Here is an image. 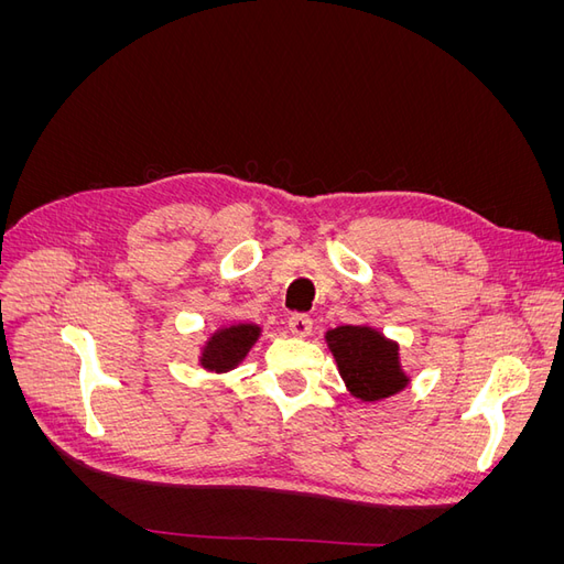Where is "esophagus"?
<instances>
[{
  "instance_id": "1",
  "label": "esophagus",
  "mask_w": 564,
  "mask_h": 564,
  "mask_svg": "<svg viewBox=\"0 0 564 564\" xmlns=\"http://www.w3.org/2000/svg\"><path fill=\"white\" fill-rule=\"evenodd\" d=\"M286 327H289V332H292L294 336H301V338H303V336H308V334L313 332V319H311L308 315L296 313V315L289 317Z\"/></svg>"
}]
</instances>
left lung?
Returning <instances> with one entry per match:
<instances>
[{
  "mask_svg": "<svg viewBox=\"0 0 564 564\" xmlns=\"http://www.w3.org/2000/svg\"><path fill=\"white\" fill-rule=\"evenodd\" d=\"M346 390L360 402H381L398 395L412 377L400 360V344L369 324H340L324 334Z\"/></svg>",
  "mask_w": 564,
  "mask_h": 564,
  "instance_id": "8db88e82",
  "label": "left lung"
}]
</instances>
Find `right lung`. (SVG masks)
Listing matches in <instances>:
<instances>
[{"mask_svg": "<svg viewBox=\"0 0 564 564\" xmlns=\"http://www.w3.org/2000/svg\"><path fill=\"white\" fill-rule=\"evenodd\" d=\"M261 327L253 322H235L228 327H218L204 340L197 362L204 371L228 373L245 362V357L261 338Z\"/></svg>", "mask_w": 564, "mask_h": 564, "instance_id": "right-lung-1", "label": "right lung"}]
</instances>
